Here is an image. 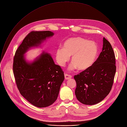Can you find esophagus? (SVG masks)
Here are the masks:
<instances>
[{
	"label": "esophagus",
	"mask_w": 127,
	"mask_h": 127,
	"mask_svg": "<svg viewBox=\"0 0 127 127\" xmlns=\"http://www.w3.org/2000/svg\"><path fill=\"white\" fill-rule=\"evenodd\" d=\"M72 77V76L71 75L68 74H65V79L67 80V79H69Z\"/></svg>",
	"instance_id": "obj_1"
}]
</instances>
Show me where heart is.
<instances>
[{
    "label": "heart",
    "instance_id": "heart-1",
    "mask_svg": "<svg viewBox=\"0 0 127 127\" xmlns=\"http://www.w3.org/2000/svg\"><path fill=\"white\" fill-rule=\"evenodd\" d=\"M98 52V46L95 42L78 37L66 40L63 48L57 49L55 56L57 63L61 66H63L72 56L71 61L73 63L71 68H77L79 70H85L94 64Z\"/></svg>",
    "mask_w": 127,
    "mask_h": 127
}]
</instances>
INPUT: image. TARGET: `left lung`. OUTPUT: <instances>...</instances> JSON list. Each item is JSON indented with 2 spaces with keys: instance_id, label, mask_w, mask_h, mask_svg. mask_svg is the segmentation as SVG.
I'll list each match as a JSON object with an SVG mask.
<instances>
[{
  "instance_id": "left-lung-1",
  "label": "left lung",
  "mask_w": 127,
  "mask_h": 127,
  "mask_svg": "<svg viewBox=\"0 0 127 127\" xmlns=\"http://www.w3.org/2000/svg\"><path fill=\"white\" fill-rule=\"evenodd\" d=\"M116 71L113 49L110 43L103 38L102 50L97 60L89 68L74 76L77 99L86 105L102 101L111 92Z\"/></svg>"
}]
</instances>
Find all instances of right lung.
Returning a JSON list of instances; mask_svg holds the SVG:
<instances>
[{"mask_svg":"<svg viewBox=\"0 0 127 127\" xmlns=\"http://www.w3.org/2000/svg\"><path fill=\"white\" fill-rule=\"evenodd\" d=\"M53 35L49 31H32L14 56L13 72L17 88L25 98L38 107L48 106L56 100L64 79V72L48 53L43 52L32 63L26 61L24 54L31 47L39 46Z\"/></svg>","mask_w":127,"mask_h":127,"instance_id":"add662e5","label":"right lung"}]
</instances>
